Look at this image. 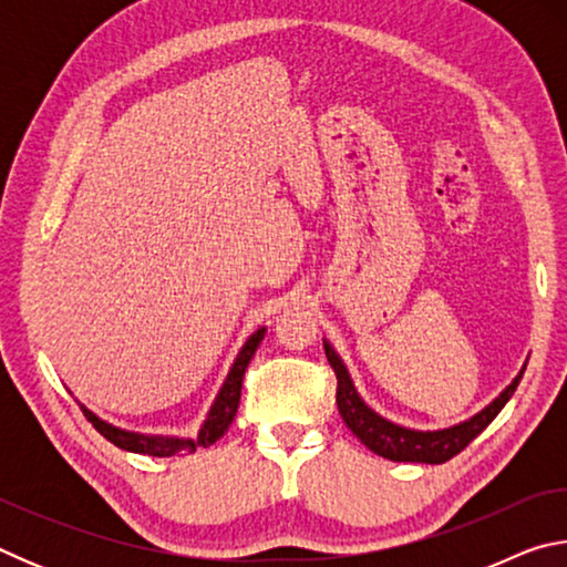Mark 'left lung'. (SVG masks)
<instances>
[{"label": "left lung", "mask_w": 567, "mask_h": 567, "mask_svg": "<svg viewBox=\"0 0 567 567\" xmlns=\"http://www.w3.org/2000/svg\"><path fill=\"white\" fill-rule=\"evenodd\" d=\"M322 344L324 354H328V362L332 364L334 375H338V410L344 425L352 430V435L358 437L364 447H370L372 453L388 460H395V463H447L450 457H455L460 450H465L487 425H491L497 412L505 408V402L513 398L517 382H520L525 372L523 364V370L517 372V378L511 385H507L491 405L480 410L477 415L470 420H463L457 422V425L443 430H412L385 420L370 405H364V400L360 398V392L354 390L350 372L340 360V354L334 352L328 340H322Z\"/></svg>", "instance_id": "left-lung-1"}]
</instances>
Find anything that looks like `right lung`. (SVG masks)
<instances>
[{
    "mask_svg": "<svg viewBox=\"0 0 567 567\" xmlns=\"http://www.w3.org/2000/svg\"><path fill=\"white\" fill-rule=\"evenodd\" d=\"M265 328H260L257 332H252L247 338V342L243 344V350L229 368L227 378L219 388L217 398L213 402V408L207 412V420L199 427L197 437H175V435H145V433H132V430H122L114 427L112 422H104L92 410H87L82 405L84 415L94 425L100 435H104L110 440L112 445H117L127 453H140V455H152V457H172L177 453H195L197 447H209L213 443H217L219 437L227 433V427L233 425V420L237 415L239 408V392H243V378L249 360H252L255 350L260 348V342L265 338Z\"/></svg>",
    "mask_w": 567,
    "mask_h": 567,
    "instance_id": "obj_1",
    "label": "right lung"
}]
</instances>
